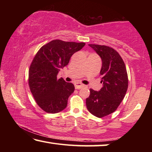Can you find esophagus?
Instances as JSON below:
<instances>
[{
	"mask_svg": "<svg viewBox=\"0 0 152 152\" xmlns=\"http://www.w3.org/2000/svg\"><path fill=\"white\" fill-rule=\"evenodd\" d=\"M74 85H75V88L76 89H80L82 87L84 86V84H82L80 82H76V83L74 84Z\"/></svg>",
	"mask_w": 152,
	"mask_h": 152,
	"instance_id": "obj_1",
	"label": "esophagus"
}]
</instances>
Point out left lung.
Masks as SVG:
<instances>
[{
	"label": "left lung",
	"instance_id": "1",
	"mask_svg": "<svg viewBox=\"0 0 152 152\" xmlns=\"http://www.w3.org/2000/svg\"><path fill=\"white\" fill-rule=\"evenodd\" d=\"M102 60V87L99 91L90 89L86 100L87 109L99 118L116 110L125 96L128 88V76L124 61L119 53L106 45L89 44Z\"/></svg>",
	"mask_w": 152,
	"mask_h": 152
}]
</instances>
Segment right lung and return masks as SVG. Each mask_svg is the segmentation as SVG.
Instances as JSON below:
<instances>
[{
    "label": "right lung",
    "mask_w": 152,
    "mask_h": 152,
    "mask_svg": "<svg viewBox=\"0 0 152 152\" xmlns=\"http://www.w3.org/2000/svg\"><path fill=\"white\" fill-rule=\"evenodd\" d=\"M84 45L85 43L56 39L42 46L35 55L29 68V85L36 102L44 111L57 113L66 109L74 86L62 78L58 79V74Z\"/></svg>",
    "instance_id": "1"
}]
</instances>
